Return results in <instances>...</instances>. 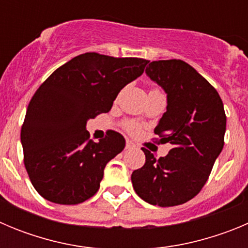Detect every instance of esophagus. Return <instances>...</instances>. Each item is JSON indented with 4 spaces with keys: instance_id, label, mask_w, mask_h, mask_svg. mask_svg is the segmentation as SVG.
<instances>
[{
    "instance_id": "1",
    "label": "esophagus",
    "mask_w": 248,
    "mask_h": 248,
    "mask_svg": "<svg viewBox=\"0 0 248 248\" xmlns=\"http://www.w3.org/2000/svg\"><path fill=\"white\" fill-rule=\"evenodd\" d=\"M133 146H134V144L131 143L130 140H126V144H125V148L126 149H130V148H133Z\"/></svg>"
}]
</instances>
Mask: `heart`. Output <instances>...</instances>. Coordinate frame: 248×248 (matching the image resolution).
Returning <instances> with one entry per match:
<instances>
[{
	"instance_id": "b5f03b06",
	"label": "heart",
	"mask_w": 248,
	"mask_h": 248,
	"mask_svg": "<svg viewBox=\"0 0 248 248\" xmlns=\"http://www.w3.org/2000/svg\"><path fill=\"white\" fill-rule=\"evenodd\" d=\"M124 126H125L126 131H128V133H130V134H135V133L139 130V125H138L137 123H134V122L125 123V125Z\"/></svg>"
}]
</instances>
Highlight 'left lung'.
Segmentation results:
<instances>
[{"mask_svg":"<svg viewBox=\"0 0 248 248\" xmlns=\"http://www.w3.org/2000/svg\"><path fill=\"white\" fill-rule=\"evenodd\" d=\"M145 73L166 93V111L154 133L172 148L159 159L143 148L145 164L133 171L131 183L151 205H181L201 191L222 150L225 109L216 89L184 61H154Z\"/></svg>","mask_w":248,"mask_h":248,"instance_id":"8db88e82","label":"left lung"}]
</instances>
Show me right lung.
Listing matches in <instances>:
<instances>
[{
	"instance_id": "1",
	"label": "right lung",
	"mask_w": 248,
	"mask_h": 248,
	"mask_svg": "<svg viewBox=\"0 0 248 248\" xmlns=\"http://www.w3.org/2000/svg\"><path fill=\"white\" fill-rule=\"evenodd\" d=\"M149 61L84 53L59 67L28 104L21 130L25 166L46 200L77 205L97 194L104 168L125 146L109 131L89 140L87 122L108 113L118 93L143 74Z\"/></svg>"
}]
</instances>
